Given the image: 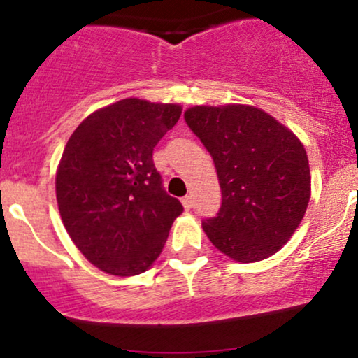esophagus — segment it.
Here are the masks:
<instances>
[{
    "label": "esophagus",
    "mask_w": 358,
    "mask_h": 358,
    "mask_svg": "<svg viewBox=\"0 0 358 358\" xmlns=\"http://www.w3.org/2000/svg\"><path fill=\"white\" fill-rule=\"evenodd\" d=\"M182 203H183L185 210H190V208L193 207V200H192V196H190V195L183 196V199H182Z\"/></svg>",
    "instance_id": "34e87169"
}]
</instances>
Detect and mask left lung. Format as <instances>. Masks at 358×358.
Wrapping results in <instances>:
<instances>
[{"label": "left lung", "instance_id": "1", "mask_svg": "<svg viewBox=\"0 0 358 358\" xmlns=\"http://www.w3.org/2000/svg\"><path fill=\"white\" fill-rule=\"evenodd\" d=\"M185 121L210 153L222 203L202 227L237 262L276 254L305 217L311 176L301 141L252 106H195Z\"/></svg>", "mask_w": 358, "mask_h": 358}]
</instances>
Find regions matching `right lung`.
Returning <instances> with one entry per match:
<instances>
[{"instance_id":"obj_1","label":"right lung","mask_w":358,"mask_h":358,"mask_svg":"<svg viewBox=\"0 0 358 358\" xmlns=\"http://www.w3.org/2000/svg\"><path fill=\"white\" fill-rule=\"evenodd\" d=\"M180 114L178 104L131 97L90 114L67 141L55 178L60 217L77 249L104 273H145L183 212L153 163L155 146Z\"/></svg>"}]
</instances>
